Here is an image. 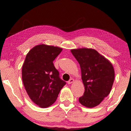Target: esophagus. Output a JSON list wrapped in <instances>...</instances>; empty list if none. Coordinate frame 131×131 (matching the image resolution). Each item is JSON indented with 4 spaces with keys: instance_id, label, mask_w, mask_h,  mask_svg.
Returning <instances> with one entry per match:
<instances>
[{
    "instance_id": "esophagus-1",
    "label": "esophagus",
    "mask_w": 131,
    "mask_h": 131,
    "mask_svg": "<svg viewBox=\"0 0 131 131\" xmlns=\"http://www.w3.org/2000/svg\"><path fill=\"white\" fill-rule=\"evenodd\" d=\"M74 80L73 79V78H71V79H70V80H69L68 81V84H72V83L74 82Z\"/></svg>"
}]
</instances>
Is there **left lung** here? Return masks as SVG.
<instances>
[{"instance_id": "1", "label": "left lung", "mask_w": 131, "mask_h": 131, "mask_svg": "<svg viewBox=\"0 0 131 131\" xmlns=\"http://www.w3.org/2000/svg\"><path fill=\"white\" fill-rule=\"evenodd\" d=\"M71 52L80 64L85 86L79 102L88 108H93L110 93L115 79L113 66L94 49H72Z\"/></svg>"}]
</instances>
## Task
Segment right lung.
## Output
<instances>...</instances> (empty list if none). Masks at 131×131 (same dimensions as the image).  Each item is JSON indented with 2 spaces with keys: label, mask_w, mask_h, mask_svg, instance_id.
I'll return each mask as SVG.
<instances>
[{
  "label": "right lung",
  "mask_w": 131,
  "mask_h": 131,
  "mask_svg": "<svg viewBox=\"0 0 131 131\" xmlns=\"http://www.w3.org/2000/svg\"><path fill=\"white\" fill-rule=\"evenodd\" d=\"M62 50L61 47L41 44L26 57L22 70L23 85L31 100L41 108L51 105L66 84L53 62Z\"/></svg>",
  "instance_id": "right-lung-1"
}]
</instances>
